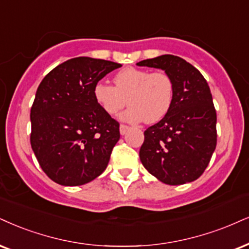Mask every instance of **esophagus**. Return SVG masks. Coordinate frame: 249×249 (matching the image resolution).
I'll use <instances>...</instances> for the list:
<instances>
[{"label":"esophagus","instance_id":"obj_1","mask_svg":"<svg viewBox=\"0 0 249 249\" xmlns=\"http://www.w3.org/2000/svg\"><path fill=\"white\" fill-rule=\"evenodd\" d=\"M128 129H129V127H128V125L121 124V125H120V134L124 135L128 131Z\"/></svg>","mask_w":249,"mask_h":249}]
</instances>
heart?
Here are the masks:
<instances>
[{"label": "heart", "mask_w": 249, "mask_h": 249, "mask_svg": "<svg viewBox=\"0 0 249 249\" xmlns=\"http://www.w3.org/2000/svg\"><path fill=\"white\" fill-rule=\"evenodd\" d=\"M113 81L115 87L98 82L93 88L94 100L108 115L118 114L127 103L130 107L121 119L128 122L156 124L170 112L174 83L166 72L127 67L116 72Z\"/></svg>", "instance_id": "obj_1"}]
</instances>
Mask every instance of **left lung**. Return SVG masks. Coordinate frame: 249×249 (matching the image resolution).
<instances>
[{
  "label": "left lung",
  "mask_w": 249,
  "mask_h": 249,
  "mask_svg": "<svg viewBox=\"0 0 249 249\" xmlns=\"http://www.w3.org/2000/svg\"><path fill=\"white\" fill-rule=\"evenodd\" d=\"M164 70L174 83V100L164 119L144 131L140 159L166 185H183L202 176L216 149L217 115L202 73L179 56L165 54L137 63Z\"/></svg>",
  "instance_id": "left-lung-1"
}]
</instances>
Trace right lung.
Instances as JSON below:
<instances>
[{
	"mask_svg": "<svg viewBox=\"0 0 249 249\" xmlns=\"http://www.w3.org/2000/svg\"><path fill=\"white\" fill-rule=\"evenodd\" d=\"M121 67L79 56L47 73L31 108V146L48 178L81 186L99 177L120 139L119 122L93 97L96 83Z\"/></svg>",
	"mask_w": 249,
	"mask_h": 249,
	"instance_id": "1",
	"label": "right lung"
}]
</instances>
